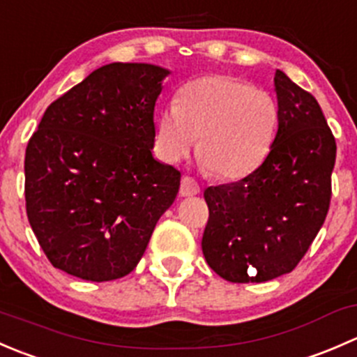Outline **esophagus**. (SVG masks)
Segmentation results:
<instances>
[{
  "label": "esophagus",
  "instance_id": "obj_1",
  "mask_svg": "<svg viewBox=\"0 0 357 357\" xmlns=\"http://www.w3.org/2000/svg\"><path fill=\"white\" fill-rule=\"evenodd\" d=\"M200 193V185L190 176H185L181 179V186H179V195L181 197H193Z\"/></svg>",
  "mask_w": 357,
  "mask_h": 357
}]
</instances>
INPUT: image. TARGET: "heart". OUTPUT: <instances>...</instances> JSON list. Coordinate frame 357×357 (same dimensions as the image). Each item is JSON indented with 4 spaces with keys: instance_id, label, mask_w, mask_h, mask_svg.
<instances>
[{
    "instance_id": "heart-1",
    "label": "heart",
    "mask_w": 357,
    "mask_h": 357,
    "mask_svg": "<svg viewBox=\"0 0 357 357\" xmlns=\"http://www.w3.org/2000/svg\"><path fill=\"white\" fill-rule=\"evenodd\" d=\"M278 126L268 91L233 75L212 74L186 82L160 112L157 138L171 162L186 158L199 142L202 167L221 181L245 178L261 165Z\"/></svg>"
}]
</instances>
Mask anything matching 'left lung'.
Masks as SVG:
<instances>
[{
  "label": "left lung",
  "instance_id": "left-lung-1",
  "mask_svg": "<svg viewBox=\"0 0 357 357\" xmlns=\"http://www.w3.org/2000/svg\"><path fill=\"white\" fill-rule=\"evenodd\" d=\"M278 132L254 172L204 192L208 219L202 252L233 283H261L294 271L325 222L337 157L314 96L275 74Z\"/></svg>",
  "mask_w": 357,
  "mask_h": 357
}]
</instances>
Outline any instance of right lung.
Segmentation results:
<instances>
[{
	"mask_svg": "<svg viewBox=\"0 0 357 357\" xmlns=\"http://www.w3.org/2000/svg\"><path fill=\"white\" fill-rule=\"evenodd\" d=\"M169 70L109 63L43 115L25 149V208L56 269L88 282L129 275L181 172L152 157L153 110Z\"/></svg>",
	"mask_w": 357,
	"mask_h": 357,
	"instance_id": "add662e5",
	"label": "right lung"
}]
</instances>
